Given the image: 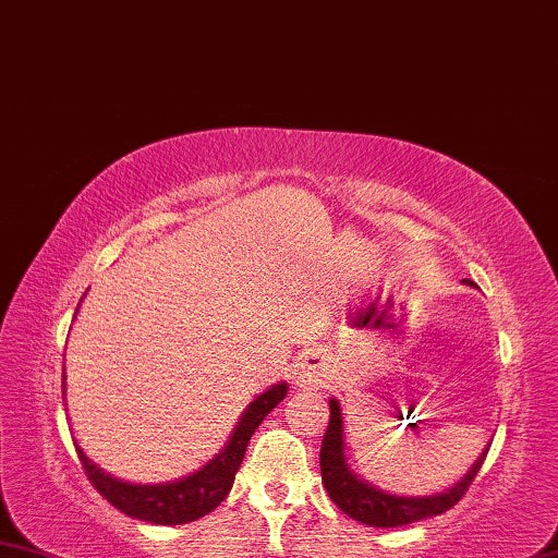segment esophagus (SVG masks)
<instances>
[{"label":"esophagus","mask_w":558,"mask_h":558,"mask_svg":"<svg viewBox=\"0 0 558 558\" xmlns=\"http://www.w3.org/2000/svg\"><path fill=\"white\" fill-rule=\"evenodd\" d=\"M325 374H328V364H325V356L320 352L306 350L293 360V378L301 386H320L325 381Z\"/></svg>","instance_id":"34e87169"}]
</instances>
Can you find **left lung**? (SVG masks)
Segmentation results:
<instances>
[{
	"label": "left lung",
	"instance_id": "8db88e82",
	"mask_svg": "<svg viewBox=\"0 0 558 558\" xmlns=\"http://www.w3.org/2000/svg\"><path fill=\"white\" fill-rule=\"evenodd\" d=\"M464 281L469 287H476L474 281ZM486 454L488 445L466 474L442 493H433V496H396V493H388L364 481L347 461L342 408L338 398H330V425L320 445V474L330 500L344 514H350L352 520L369 524V527H401V524L435 518V514H442L451 506H457L471 486V481L478 474Z\"/></svg>",
	"mask_w": 558,
	"mask_h": 558
}]
</instances>
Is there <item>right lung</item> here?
<instances>
[{"mask_svg": "<svg viewBox=\"0 0 558 558\" xmlns=\"http://www.w3.org/2000/svg\"><path fill=\"white\" fill-rule=\"evenodd\" d=\"M287 381H279L275 386H269L267 391L252 398L247 408L243 410V415H240L235 423L233 433H230L223 449L214 454V459H208L204 466H198L192 474L174 481L133 483L116 478L99 464H94L87 457V451L80 447L77 439L75 447L80 461L84 464V471H87L89 481L94 483V488H97L113 508H119L121 512L129 514V518L141 522L186 524L204 518V514L216 510L220 502H223L230 488H233L240 464H243L250 437L255 435L262 420L287 398ZM62 398H65V369H62Z\"/></svg>", "mask_w": 558, "mask_h": 558, "instance_id": "1", "label": "right lung"}]
</instances>
